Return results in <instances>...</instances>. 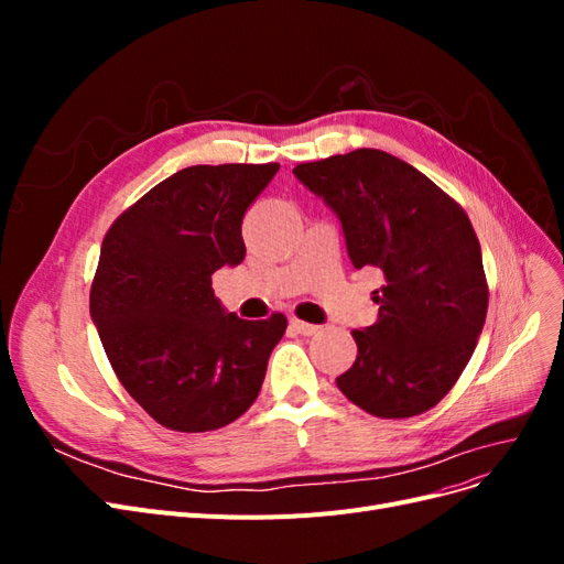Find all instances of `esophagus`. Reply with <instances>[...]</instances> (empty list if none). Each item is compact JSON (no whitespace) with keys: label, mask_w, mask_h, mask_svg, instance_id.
<instances>
[{"label":"esophagus","mask_w":564,"mask_h":564,"mask_svg":"<svg viewBox=\"0 0 564 564\" xmlns=\"http://www.w3.org/2000/svg\"><path fill=\"white\" fill-rule=\"evenodd\" d=\"M292 327H294L299 334H303V336H313V334L319 332L317 324H308V322H303V319H299V317H292Z\"/></svg>","instance_id":"esophagus-1"}]
</instances>
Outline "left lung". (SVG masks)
<instances>
[{
	"mask_svg": "<svg viewBox=\"0 0 564 564\" xmlns=\"http://www.w3.org/2000/svg\"><path fill=\"white\" fill-rule=\"evenodd\" d=\"M296 178L340 218L352 265L377 268L379 319L355 329L338 390L379 419L433 409L466 369L487 317L482 251L464 207L419 169L360 148L303 162Z\"/></svg>",
	"mask_w": 564,
	"mask_h": 564,
	"instance_id": "obj_1",
	"label": "left lung"
}]
</instances>
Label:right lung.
<instances>
[{
	"instance_id": "add662e5",
	"label": "right lung",
	"mask_w": 564,
	"mask_h": 564,
	"mask_svg": "<svg viewBox=\"0 0 564 564\" xmlns=\"http://www.w3.org/2000/svg\"><path fill=\"white\" fill-rule=\"evenodd\" d=\"M280 164H197L164 178L100 245L89 311L119 383L169 431L207 433L259 398L286 317L220 308L212 275L242 263V218Z\"/></svg>"
}]
</instances>
